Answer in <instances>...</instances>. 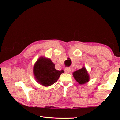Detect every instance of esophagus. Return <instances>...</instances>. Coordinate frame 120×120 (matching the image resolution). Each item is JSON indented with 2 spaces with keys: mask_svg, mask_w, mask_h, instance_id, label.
I'll list each match as a JSON object with an SVG mask.
<instances>
[{
  "mask_svg": "<svg viewBox=\"0 0 120 120\" xmlns=\"http://www.w3.org/2000/svg\"><path fill=\"white\" fill-rule=\"evenodd\" d=\"M71 71V69L70 68L67 67L65 69V72L66 73H69Z\"/></svg>",
  "mask_w": 120,
  "mask_h": 120,
  "instance_id": "1",
  "label": "esophagus"
}]
</instances>
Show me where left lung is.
Wrapping results in <instances>:
<instances>
[{
	"instance_id": "obj_1",
	"label": "left lung",
	"mask_w": 120,
	"mask_h": 120,
	"mask_svg": "<svg viewBox=\"0 0 120 120\" xmlns=\"http://www.w3.org/2000/svg\"><path fill=\"white\" fill-rule=\"evenodd\" d=\"M73 76L76 80L80 84H84L88 82L89 77L85 68L79 69L73 73Z\"/></svg>"
}]
</instances>
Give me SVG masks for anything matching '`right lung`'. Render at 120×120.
<instances>
[{"label": "right lung", "mask_w": 120, "mask_h": 120, "mask_svg": "<svg viewBox=\"0 0 120 120\" xmlns=\"http://www.w3.org/2000/svg\"><path fill=\"white\" fill-rule=\"evenodd\" d=\"M34 76L38 82L44 86H49L56 82L64 71L55 69V65L50 59L41 58L33 68Z\"/></svg>", "instance_id": "right-lung-1"}]
</instances>
